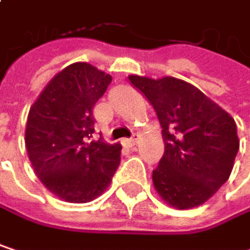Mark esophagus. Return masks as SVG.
<instances>
[{
  "instance_id": "1",
  "label": "esophagus",
  "mask_w": 250,
  "mask_h": 250,
  "mask_svg": "<svg viewBox=\"0 0 250 250\" xmlns=\"http://www.w3.org/2000/svg\"><path fill=\"white\" fill-rule=\"evenodd\" d=\"M136 142H137V136H133V137H130V139H123V145H125V146H128V147L134 146Z\"/></svg>"
}]
</instances>
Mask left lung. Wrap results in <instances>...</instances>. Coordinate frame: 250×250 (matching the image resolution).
<instances>
[{
	"instance_id": "1",
	"label": "left lung",
	"mask_w": 250,
	"mask_h": 250,
	"mask_svg": "<svg viewBox=\"0 0 250 250\" xmlns=\"http://www.w3.org/2000/svg\"><path fill=\"white\" fill-rule=\"evenodd\" d=\"M128 79L153 105L162 127L165 153L152 175L158 194L181 210L206 203L233 169L239 150L234 120L182 79Z\"/></svg>"
}]
</instances>
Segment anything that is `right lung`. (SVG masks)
Masks as SVG:
<instances>
[{"mask_svg":"<svg viewBox=\"0 0 250 250\" xmlns=\"http://www.w3.org/2000/svg\"><path fill=\"white\" fill-rule=\"evenodd\" d=\"M110 82L108 74L76 62L55 76L30 108L25 147L31 167L50 192L68 203L103 194L120 165V143L89 142L92 108Z\"/></svg>","mask_w":250,"mask_h":250,"instance_id":"right-lung-1","label":"right lung"}]
</instances>
